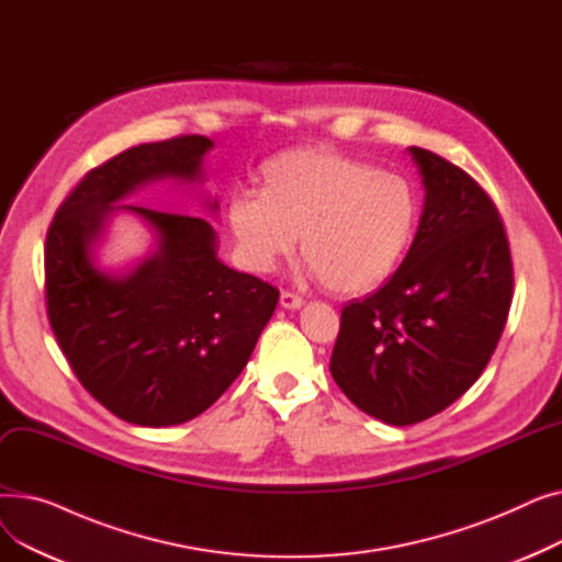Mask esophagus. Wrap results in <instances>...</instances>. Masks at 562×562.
Here are the masks:
<instances>
[{"label":"esophagus","mask_w":562,"mask_h":562,"mask_svg":"<svg viewBox=\"0 0 562 562\" xmlns=\"http://www.w3.org/2000/svg\"><path fill=\"white\" fill-rule=\"evenodd\" d=\"M280 305H282L284 310H301V307L305 305V301H303L301 296H296V293L282 291V293H280Z\"/></svg>","instance_id":"34e87169"}]
</instances>
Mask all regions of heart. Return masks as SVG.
Wrapping results in <instances>:
<instances>
[{"label": "heart", "instance_id": "b5f03b06", "mask_svg": "<svg viewBox=\"0 0 562 562\" xmlns=\"http://www.w3.org/2000/svg\"><path fill=\"white\" fill-rule=\"evenodd\" d=\"M227 223L252 271L276 269L301 236L312 276L339 293H362L407 255L419 198L401 175L307 147L266 161L259 195H236Z\"/></svg>", "mask_w": 562, "mask_h": 562}]
</instances>
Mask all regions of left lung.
Instances as JSON below:
<instances>
[{
  "label": "left lung",
  "instance_id": "1",
  "mask_svg": "<svg viewBox=\"0 0 562 562\" xmlns=\"http://www.w3.org/2000/svg\"><path fill=\"white\" fill-rule=\"evenodd\" d=\"M426 191L396 273L341 312L330 373L367 415L424 422L487 367L513 303L510 248L492 200L458 166L407 147Z\"/></svg>",
  "mask_w": 562,
  "mask_h": 562
}]
</instances>
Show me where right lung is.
<instances>
[{"mask_svg": "<svg viewBox=\"0 0 562 562\" xmlns=\"http://www.w3.org/2000/svg\"><path fill=\"white\" fill-rule=\"evenodd\" d=\"M212 147L206 136L130 147L83 177L47 232V314L58 346L91 396L136 426L184 424L216 403L278 305V289L218 257L212 221L126 202L168 181L216 218L218 200L200 189ZM117 215L138 217L151 248L109 270L99 250Z\"/></svg>", "mask_w": 562, "mask_h": 562, "instance_id": "obj_1", "label": "right lung"}]
</instances>
